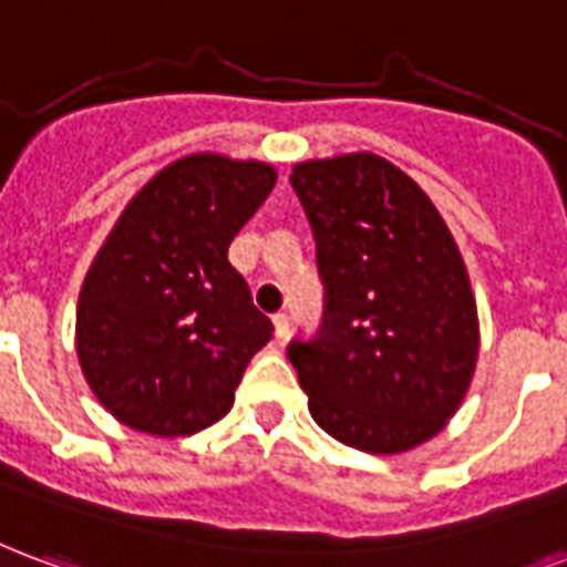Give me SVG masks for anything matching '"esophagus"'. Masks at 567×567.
Wrapping results in <instances>:
<instances>
[{
    "label": "esophagus",
    "mask_w": 567,
    "mask_h": 567,
    "mask_svg": "<svg viewBox=\"0 0 567 567\" xmlns=\"http://www.w3.org/2000/svg\"><path fill=\"white\" fill-rule=\"evenodd\" d=\"M272 330H276V337L279 339L288 337L291 324H288V316H285V312H276V316H272Z\"/></svg>",
    "instance_id": "obj_1"
}]
</instances>
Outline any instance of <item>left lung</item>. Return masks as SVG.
<instances>
[{"label": "left lung", "instance_id": "8db88e82", "mask_svg": "<svg viewBox=\"0 0 567 567\" xmlns=\"http://www.w3.org/2000/svg\"><path fill=\"white\" fill-rule=\"evenodd\" d=\"M324 321L288 346L316 423L367 454H402L454 417L477 363L463 255L417 183L375 153L300 162Z\"/></svg>", "mask_w": 567, "mask_h": 567}]
</instances>
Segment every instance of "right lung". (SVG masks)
Returning a JSON list of instances; mask_svg holds the SVG:
<instances>
[{
  "mask_svg": "<svg viewBox=\"0 0 567 567\" xmlns=\"http://www.w3.org/2000/svg\"><path fill=\"white\" fill-rule=\"evenodd\" d=\"M276 167L192 153L162 167L116 219L78 300V360L95 400L137 433L177 439L234 405L272 337L228 261Z\"/></svg>",
  "mask_w": 567,
  "mask_h": 567,
  "instance_id": "obj_1",
  "label": "right lung"
}]
</instances>
